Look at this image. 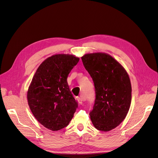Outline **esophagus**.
<instances>
[{"mask_svg":"<svg viewBox=\"0 0 158 158\" xmlns=\"http://www.w3.org/2000/svg\"><path fill=\"white\" fill-rule=\"evenodd\" d=\"M77 100L78 101V102L80 104H82L83 101H85V99L83 98V97H77Z\"/></svg>","mask_w":158,"mask_h":158,"instance_id":"34e87169","label":"esophagus"}]
</instances>
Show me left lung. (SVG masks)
Segmentation results:
<instances>
[{"mask_svg": "<svg viewBox=\"0 0 158 158\" xmlns=\"http://www.w3.org/2000/svg\"><path fill=\"white\" fill-rule=\"evenodd\" d=\"M81 60L94 84L90 119L96 129L109 131L118 126L129 111L132 92L129 77L123 66L107 54H87Z\"/></svg>", "mask_w": 158, "mask_h": 158, "instance_id": "left-lung-1", "label": "left lung"}]
</instances>
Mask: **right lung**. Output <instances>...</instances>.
I'll list each match as a JSON object with an SVG mask.
<instances>
[{"label": "right lung", "instance_id": "right-lung-1", "mask_svg": "<svg viewBox=\"0 0 158 158\" xmlns=\"http://www.w3.org/2000/svg\"><path fill=\"white\" fill-rule=\"evenodd\" d=\"M79 58L56 54L39 65L27 92L29 108L39 123L53 131L67 127L78 108L67 82Z\"/></svg>", "mask_w": 158, "mask_h": 158}]
</instances>
